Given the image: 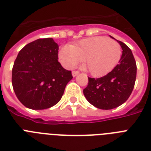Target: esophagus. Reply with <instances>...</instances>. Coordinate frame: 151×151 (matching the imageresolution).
<instances>
[{"mask_svg":"<svg viewBox=\"0 0 151 151\" xmlns=\"http://www.w3.org/2000/svg\"><path fill=\"white\" fill-rule=\"evenodd\" d=\"M79 73H80V72L78 70H73L72 71V75H73V77H76Z\"/></svg>","mask_w":151,"mask_h":151,"instance_id":"1","label":"esophagus"}]
</instances>
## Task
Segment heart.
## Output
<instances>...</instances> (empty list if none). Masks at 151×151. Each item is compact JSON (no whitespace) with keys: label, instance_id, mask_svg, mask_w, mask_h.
Masks as SVG:
<instances>
[{"label":"heart","instance_id":"b5f03b06","mask_svg":"<svg viewBox=\"0 0 151 151\" xmlns=\"http://www.w3.org/2000/svg\"><path fill=\"white\" fill-rule=\"evenodd\" d=\"M122 53V47L117 41L106 37H93L70 46H63L59 58L68 68L84 60L85 69L92 75L99 77L112 70L121 59Z\"/></svg>","mask_w":151,"mask_h":151}]
</instances>
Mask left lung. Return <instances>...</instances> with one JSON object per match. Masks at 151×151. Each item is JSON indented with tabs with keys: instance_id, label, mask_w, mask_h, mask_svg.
<instances>
[{
	"instance_id": "obj_1",
	"label": "left lung",
	"mask_w": 151,
	"mask_h": 151,
	"mask_svg": "<svg viewBox=\"0 0 151 151\" xmlns=\"http://www.w3.org/2000/svg\"><path fill=\"white\" fill-rule=\"evenodd\" d=\"M117 41L123 50L119 63L102 78H88V86L83 90L87 100L102 110H111L123 104L136 82L137 68L132 52L125 44Z\"/></svg>"
}]
</instances>
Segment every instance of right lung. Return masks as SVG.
Here are the masks:
<instances>
[{
    "mask_svg": "<svg viewBox=\"0 0 151 151\" xmlns=\"http://www.w3.org/2000/svg\"><path fill=\"white\" fill-rule=\"evenodd\" d=\"M59 45L52 38H40L19 52L12 67V82L18 99L32 110L55 105L73 78L58 61Z\"/></svg>",
    "mask_w": 151,
    "mask_h": 151,
    "instance_id": "add662e5",
    "label": "right lung"
}]
</instances>
